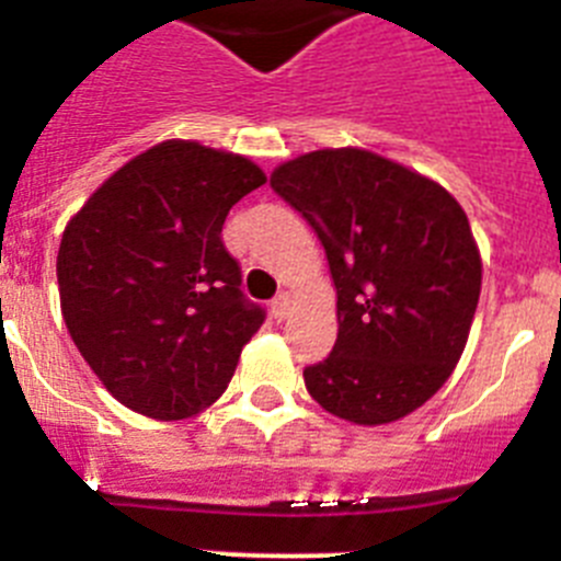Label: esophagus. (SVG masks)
<instances>
[{
	"mask_svg": "<svg viewBox=\"0 0 561 561\" xmlns=\"http://www.w3.org/2000/svg\"><path fill=\"white\" fill-rule=\"evenodd\" d=\"M289 306H291L289 295H277L275 300H272V317H275L277 323H280V320H286V317H289Z\"/></svg>",
	"mask_w": 561,
	"mask_h": 561,
	"instance_id": "34e87169",
	"label": "esophagus"
}]
</instances>
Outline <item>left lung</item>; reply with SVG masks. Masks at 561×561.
Returning a JSON list of instances; mask_svg holds the SVG:
<instances>
[{"label":"left lung","instance_id":"obj_1","mask_svg":"<svg viewBox=\"0 0 561 561\" xmlns=\"http://www.w3.org/2000/svg\"><path fill=\"white\" fill-rule=\"evenodd\" d=\"M272 191L323 241L336 286V342L306 390L354 424L421 408L463 354L480 297L469 219L438 182L362 148L275 168Z\"/></svg>","mask_w":561,"mask_h":561}]
</instances>
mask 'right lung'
Instances as JSON below:
<instances>
[{
  "mask_svg": "<svg viewBox=\"0 0 561 561\" xmlns=\"http://www.w3.org/2000/svg\"><path fill=\"white\" fill-rule=\"evenodd\" d=\"M264 182L247 157L168 140L112 173L64 230V323L134 413L187 419L227 390L266 311L241 291L221 227Z\"/></svg>",
  "mask_w": 561,
  "mask_h": 561,
  "instance_id": "right-lung-1",
  "label": "right lung"
}]
</instances>
